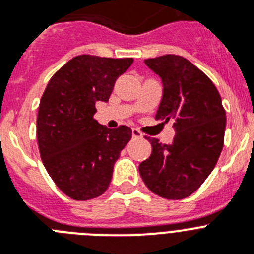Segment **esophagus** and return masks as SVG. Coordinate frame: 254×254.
Instances as JSON below:
<instances>
[{
  "label": "esophagus",
  "mask_w": 254,
  "mask_h": 254,
  "mask_svg": "<svg viewBox=\"0 0 254 254\" xmlns=\"http://www.w3.org/2000/svg\"><path fill=\"white\" fill-rule=\"evenodd\" d=\"M131 135H133V138H142V137H143V135H142V133H140L138 129H133V130H131Z\"/></svg>",
  "instance_id": "1"
}]
</instances>
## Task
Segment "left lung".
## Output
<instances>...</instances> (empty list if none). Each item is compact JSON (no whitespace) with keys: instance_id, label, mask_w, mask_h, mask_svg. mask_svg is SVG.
I'll return each instance as SVG.
<instances>
[{"instance_id":"left-lung-1","label":"left lung","mask_w":254,"mask_h":254,"mask_svg":"<svg viewBox=\"0 0 254 254\" xmlns=\"http://www.w3.org/2000/svg\"><path fill=\"white\" fill-rule=\"evenodd\" d=\"M144 63L163 82L155 119L174 120L176 135L170 144L147 137L152 152L139 164V174L153 193L185 199L203 185L218 161L225 138V108L209 77L186 58L168 54Z\"/></svg>"}]
</instances>
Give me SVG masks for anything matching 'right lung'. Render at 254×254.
I'll return each mask as SVG.
<instances>
[{
    "mask_svg": "<svg viewBox=\"0 0 254 254\" xmlns=\"http://www.w3.org/2000/svg\"><path fill=\"white\" fill-rule=\"evenodd\" d=\"M133 58L78 55L50 78L37 115L44 167L73 200H90L108 189L114 165L131 139V129H108L94 120L97 102H108Z\"/></svg>",
    "mask_w": 254,
    "mask_h": 254,
    "instance_id": "right-lung-1",
    "label": "right lung"
}]
</instances>
